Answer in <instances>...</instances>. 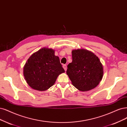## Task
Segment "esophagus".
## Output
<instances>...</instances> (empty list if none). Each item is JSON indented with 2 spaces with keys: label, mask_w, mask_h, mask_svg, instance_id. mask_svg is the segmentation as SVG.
<instances>
[{
  "label": "esophagus",
  "mask_w": 127,
  "mask_h": 127,
  "mask_svg": "<svg viewBox=\"0 0 127 127\" xmlns=\"http://www.w3.org/2000/svg\"><path fill=\"white\" fill-rule=\"evenodd\" d=\"M63 68L64 69L65 71H66V70H67V66H66V65H65V64L63 65Z\"/></svg>",
  "instance_id": "1"
}]
</instances>
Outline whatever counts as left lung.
I'll return each mask as SVG.
<instances>
[{
    "label": "left lung",
    "mask_w": 127,
    "mask_h": 127,
    "mask_svg": "<svg viewBox=\"0 0 127 127\" xmlns=\"http://www.w3.org/2000/svg\"><path fill=\"white\" fill-rule=\"evenodd\" d=\"M72 62L67 65L66 74L73 85L85 92L96 87L103 76V67L99 59L91 51L85 49L72 52Z\"/></svg>",
    "instance_id": "obj_1"
}]
</instances>
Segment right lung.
Returning <instances> with one entry per match:
<instances>
[{
	"label": "right lung",
	"instance_id": "1",
	"mask_svg": "<svg viewBox=\"0 0 127 127\" xmlns=\"http://www.w3.org/2000/svg\"><path fill=\"white\" fill-rule=\"evenodd\" d=\"M65 71L59 58L51 49L42 48L33 54L23 68L25 78L32 88L44 91L52 86Z\"/></svg>",
	"mask_w": 127,
	"mask_h": 127
}]
</instances>
